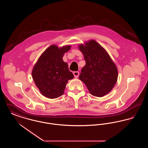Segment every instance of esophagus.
I'll use <instances>...</instances> for the list:
<instances>
[{
    "mask_svg": "<svg viewBox=\"0 0 148 148\" xmlns=\"http://www.w3.org/2000/svg\"><path fill=\"white\" fill-rule=\"evenodd\" d=\"M73 74H74L75 77L77 78L79 77V73L78 71H74L73 72Z\"/></svg>",
    "mask_w": 148,
    "mask_h": 148,
    "instance_id": "obj_1",
    "label": "esophagus"
}]
</instances>
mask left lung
I'll use <instances>...</instances> for the list:
<instances>
[{
  "label": "left lung",
  "instance_id": "left-lung-1",
  "mask_svg": "<svg viewBox=\"0 0 148 148\" xmlns=\"http://www.w3.org/2000/svg\"><path fill=\"white\" fill-rule=\"evenodd\" d=\"M86 64L79 77L90 94L102 97L113 89L118 72L115 64L106 50L94 40L80 44Z\"/></svg>",
  "mask_w": 148,
  "mask_h": 148
}]
</instances>
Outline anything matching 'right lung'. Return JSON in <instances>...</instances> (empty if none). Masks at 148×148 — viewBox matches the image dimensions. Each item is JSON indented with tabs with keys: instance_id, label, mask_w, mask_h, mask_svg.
<instances>
[{
	"instance_id": "1",
	"label": "right lung",
	"mask_w": 148,
	"mask_h": 148,
	"mask_svg": "<svg viewBox=\"0 0 148 148\" xmlns=\"http://www.w3.org/2000/svg\"><path fill=\"white\" fill-rule=\"evenodd\" d=\"M71 45L60 48L52 45L38 59L32 71V77L42 95L50 99L62 96L69 80L74 75L69 70L68 64L63 60L64 54Z\"/></svg>"
}]
</instances>
